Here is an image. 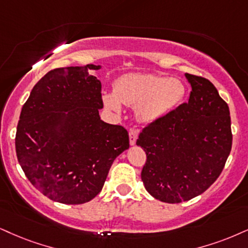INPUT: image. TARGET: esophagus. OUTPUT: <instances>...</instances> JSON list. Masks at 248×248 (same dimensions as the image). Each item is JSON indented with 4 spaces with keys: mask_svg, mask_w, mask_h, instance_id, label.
<instances>
[{
    "mask_svg": "<svg viewBox=\"0 0 248 248\" xmlns=\"http://www.w3.org/2000/svg\"><path fill=\"white\" fill-rule=\"evenodd\" d=\"M138 134H139V130H131L129 136H130V145H134L137 141V139H138Z\"/></svg>",
    "mask_w": 248,
    "mask_h": 248,
    "instance_id": "1",
    "label": "esophagus"
}]
</instances>
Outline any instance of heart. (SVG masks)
<instances>
[{
	"mask_svg": "<svg viewBox=\"0 0 248 248\" xmlns=\"http://www.w3.org/2000/svg\"><path fill=\"white\" fill-rule=\"evenodd\" d=\"M115 94H105L107 108L119 112L121 102L137 107L142 122H154L175 109L184 97V86L178 79L155 75H125L115 82Z\"/></svg>",
	"mask_w": 248,
	"mask_h": 248,
	"instance_id": "heart-1",
	"label": "heart"
}]
</instances>
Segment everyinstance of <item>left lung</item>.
Here are the masks:
<instances>
[{
    "mask_svg": "<svg viewBox=\"0 0 248 248\" xmlns=\"http://www.w3.org/2000/svg\"><path fill=\"white\" fill-rule=\"evenodd\" d=\"M185 76L192 87L187 102L149 123L137 140L147 155L145 188L168 203L188 201L209 188L232 146L228 103L208 79Z\"/></svg>",
    "mask_w": 248,
    "mask_h": 248,
    "instance_id": "1",
    "label": "left lung"
}]
</instances>
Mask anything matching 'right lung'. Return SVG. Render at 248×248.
I'll return each mask as SVG.
<instances>
[{
    "label": "right lung",
    "instance_id": "add662e5",
    "mask_svg": "<svg viewBox=\"0 0 248 248\" xmlns=\"http://www.w3.org/2000/svg\"><path fill=\"white\" fill-rule=\"evenodd\" d=\"M100 65L54 69L24 103L16 132L21 169L50 200L80 204L100 193L112 162L130 147L121 125L101 121Z\"/></svg>",
    "mask_w": 248,
    "mask_h": 248
}]
</instances>
